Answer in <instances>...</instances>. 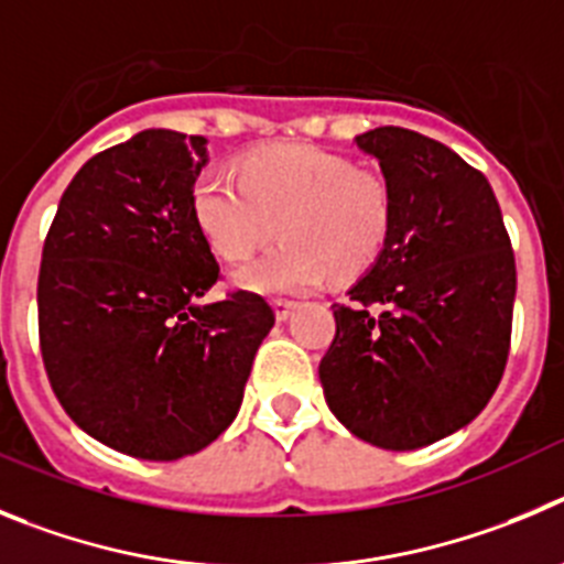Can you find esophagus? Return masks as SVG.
Returning <instances> with one entry per match:
<instances>
[{
	"instance_id": "esophagus-1",
	"label": "esophagus",
	"mask_w": 564,
	"mask_h": 564,
	"mask_svg": "<svg viewBox=\"0 0 564 564\" xmlns=\"http://www.w3.org/2000/svg\"><path fill=\"white\" fill-rule=\"evenodd\" d=\"M272 308H275V319H278V323H286V319L292 317L294 308H297V303H294V301H283V297H278V301H272Z\"/></svg>"
}]
</instances>
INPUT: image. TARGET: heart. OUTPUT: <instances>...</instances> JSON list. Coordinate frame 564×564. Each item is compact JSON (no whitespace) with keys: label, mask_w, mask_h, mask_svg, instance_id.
<instances>
[{"label":"heart","mask_w":564,"mask_h":564,"mask_svg":"<svg viewBox=\"0 0 564 564\" xmlns=\"http://www.w3.org/2000/svg\"><path fill=\"white\" fill-rule=\"evenodd\" d=\"M196 176L191 210L216 256L245 261L278 236L286 241L236 272L238 286L294 294L328 275L354 281L379 261L393 230L395 196L388 176L314 145L283 143L252 151L238 165Z\"/></svg>","instance_id":"obj_1"}]
</instances>
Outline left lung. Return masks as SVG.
I'll list each match as a JSON object with an SVG mask.
<instances>
[{
  "label": "left lung",
  "mask_w": 564,
  "mask_h": 564,
  "mask_svg": "<svg viewBox=\"0 0 564 564\" xmlns=\"http://www.w3.org/2000/svg\"><path fill=\"white\" fill-rule=\"evenodd\" d=\"M357 145L393 187V230L348 303L332 306L319 382L339 424L404 453L466 427L500 384L514 250L491 185L453 149L399 126Z\"/></svg>",
  "instance_id": "obj_1"
}]
</instances>
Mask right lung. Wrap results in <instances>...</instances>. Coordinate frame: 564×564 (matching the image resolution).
Here are the masks:
<instances>
[{
	"label": "right lung",
	"mask_w": 564,
	"mask_h": 564,
	"mask_svg": "<svg viewBox=\"0 0 564 564\" xmlns=\"http://www.w3.org/2000/svg\"><path fill=\"white\" fill-rule=\"evenodd\" d=\"M207 140L145 129L58 202L39 270L53 393L84 433L143 460L205 449L236 419L275 312L256 292L199 306L219 263L191 210Z\"/></svg>",
	"instance_id": "obj_1"
}]
</instances>
